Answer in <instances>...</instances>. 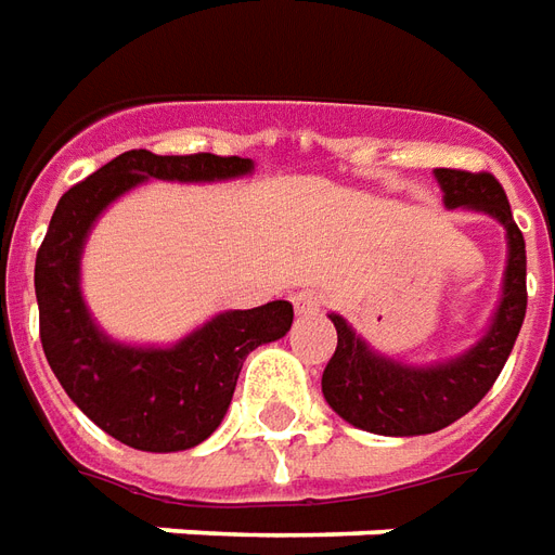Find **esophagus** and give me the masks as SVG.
<instances>
[{
    "instance_id": "esophagus-1",
    "label": "esophagus",
    "mask_w": 555,
    "mask_h": 555,
    "mask_svg": "<svg viewBox=\"0 0 555 555\" xmlns=\"http://www.w3.org/2000/svg\"><path fill=\"white\" fill-rule=\"evenodd\" d=\"M291 304L297 309V315H315L321 312V306H324V297L318 294V291H297L294 297H291Z\"/></svg>"
}]
</instances>
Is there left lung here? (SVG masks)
I'll use <instances>...</instances> for the list:
<instances>
[{
  "label": "left lung",
  "mask_w": 555,
  "mask_h": 555,
  "mask_svg": "<svg viewBox=\"0 0 555 555\" xmlns=\"http://www.w3.org/2000/svg\"><path fill=\"white\" fill-rule=\"evenodd\" d=\"M444 204L468 207L495 216L507 231V270L502 304L495 309L493 327L463 358L439 366H402L397 360L378 358L370 345L331 315L336 327V351L324 366L321 390L331 409L348 424L378 436H424L444 429L468 414L487 390L495 385L526 318V240L511 216V204L493 173L480 170H436Z\"/></svg>",
  "instance_id": "1"
}]
</instances>
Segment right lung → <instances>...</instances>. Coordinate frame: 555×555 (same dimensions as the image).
Listing matches in <instances>:
<instances>
[{
  "label": "right lung",
  "instance_id": "obj_1",
  "mask_svg": "<svg viewBox=\"0 0 555 555\" xmlns=\"http://www.w3.org/2000/svg\"><path fill=\"white\" fill-rule=\"evenodd\" d=\"M240 156H156L129 150L60 197L35 258L38 331L50 370L77 409L116 441L138 451L195 448L222 424L243 360L291 331L288 300L234 309L207 321L173 348L111 343L80 297V249L95 216L150 177L207 183L249 173Z\"/></svg>",
  "mask_w": 555,
  "mask_h": 555
}]
</instances>
